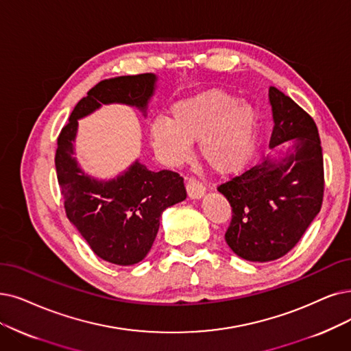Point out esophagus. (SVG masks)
<instances>
[{
    "label": "esophagus",
    "mask_w": 351,
    "mask_h": 351,
    "mask_svg": "<svg viewBox=\"0 0 351 351\" xmlns=\"http://www.w3.org/2000/svg\"><path fill=\"white\" fill-rule=\"evenodd\" d=\"M186 189H187V193H189V197L190 199H200L202 195L204 194V191H206V187H204V184L202 183V181H199L197 178H194V177H190L187 180Z\"/></svg>",
    "instance_id": "esophagus-1"
}]
</instances>
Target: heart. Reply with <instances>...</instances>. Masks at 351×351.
Here are the masks:
<instances>
[{
  "instance_id": "obj_1",
  "label": "heart",
  "mask_w": 351,
  "mask_h": 351,
  "mask_svg": "<svg viewBox=\"0 0 351 351\" xmlns=\"http://www.w3.org/2000/svg\"><path fill=\"white\" fill-rule=\"evenodd\" d=\"M152 145L170 164L189 160L191 144L199 143L204 162L220 174L242 168L256 147L258 114L245 101L212 89L176 104L170 121L154 119Z\"/></svg>"
}]
</instances>
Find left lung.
Wrapping results in <instances>:
<instances>
[{
  "label": "left lung",
  "mask_w": 351,
  "mask_h": 351,
  "mask_svg": "<svg viewBox=\"0 0 351 351\" xmlns=\"http://www.w3.org/2000/svg\"><path fill=\"white\" fill-rule=\"evenodd\" d=\"M269 102V147L293 139L295 149L281 161L265 158L217 187L232 207L224 239L237 256L250 262L287 255L318 215L324 197V162L314 119L274 86Z\"/></svg>",
  "instance_id": "obj_1"
}]
</instances>
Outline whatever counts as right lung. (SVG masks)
<instances>
[{"instance_id":"1","label":"right lung","mask_w":351,"mask_h":351,"mask_svg":"<svg viewBox=\"0 0 351 351\" xmlns=\"http://www.w3.org/2000/svg\"><path fill=\"white\" fill-rule=\"evenodd\" d=\"M157 76L143 73L101 80L82 97L62 128L56 149V173L67 219L101 259L128 266L149 252L167 207L187 197L183 177L170 170L151 171L135 161L110 181L83 173L73 157L77 119L102 104L136 106L145 115Z\"/></svg>"}]
</instances>
